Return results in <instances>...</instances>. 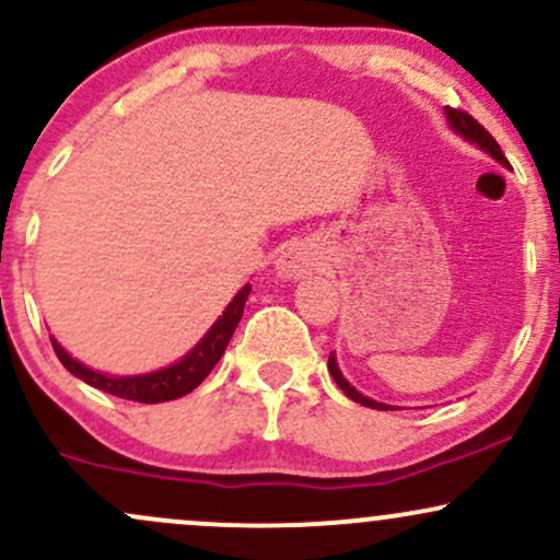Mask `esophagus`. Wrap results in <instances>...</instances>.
<instances>
[{
	"label": "esophagus",
	"mask_w": 560,
	"mask_h": 560,
	"mask_svg": "<svg viewBox=\"0 0 560 560\" xmlns=\"http://www.w3.org/2000/svg\"><path fill=\"white\" fill-rule=\"evenodd\" d=\"M316 260V253L305 242H292L276 258V271H279V276H284V279H300V276L313 271Z\"/></svg>",
	"instance_id": "34e87169"
}]
</instances>
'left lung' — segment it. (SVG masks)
Segmentation results:
<instances>
[{
  "mask_svg": "<svg viewBox=\"0 0 560 560\" xmlns=\"http://www.w3.org/2000/svg\"><path fill=\"white\" fill-rule=\"evenodd\" d=\"M445 118H447V124H450V128H453L455 133H460V137H464L466 141H471V144H477L481 152H487V155H492L494 160H498L500 165H505V168H511V163H508V160H505L503 150H500L498 141L492 139V133L487 131V128L481 126V124H477V120H474L471 115L464 113V110H453V107H445ZM329 374L334 376V382L339 384V389H342L345 395L350 397V400L361 402V405H365V408H374V410H395V408H392V405L371 400V397L361 395V392L352 387V384L347 382V378L342 376V371H339L337 358H334V352L329 355Z\"/></svg>",
  "mask_w": 560,
  "mask_h": 560,
  "instance_id": "left-lung-1",
  "label": "left lung"
}]
</instances>
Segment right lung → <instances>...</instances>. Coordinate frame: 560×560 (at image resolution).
I'll list each match as a JSON object with an SVG mask.
<instances>
[{"label":"right lung","instance_id":"right-lung-1","mask_svg":"<svg viewBox=\"0 0 560 560\" xmlns=\"http://www.w3.org/2000/svg\"><path fill=\"white\" fill-rule=\"evenodd\" d=\"M253 287L244 284L240 292L234 294V300L229 302L223 316H218V320L210 326L208 334H205L199 342L186 352L184 358H178L176 363L165 365L160 371H150V374H137V376H113V374H102V371L89 369L81 361H75L73 355L52 339V347L60 358V363L66 365L73 376L83 378L89 387H96L107 395L124 397V400H137V402H168V400H178V397L189 395L191 389L199 387L205 382V376L215 369V363L221 361L223 350H226L231 334L236 331V324L242 320L244 313V302H247Z\"/></svg>","mask_w":560,"mask_h":560}]
</instances>
